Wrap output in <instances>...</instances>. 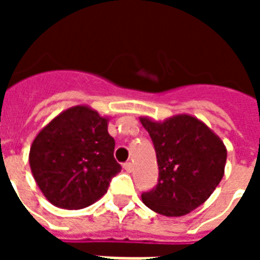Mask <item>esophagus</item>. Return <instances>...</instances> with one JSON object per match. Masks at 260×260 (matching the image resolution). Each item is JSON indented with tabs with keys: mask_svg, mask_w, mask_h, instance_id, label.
<instances>
[{
	"mask_svg": "<svg viewBox=\"0 0 260 260\" xmlns=\"http://www.w3.org/2000/svg\"><path fill=\"white\" fill-rule=\"evenodd\" d=\"M122 167H124V170L126 171V173H131V171H132V164L131 163H124Z\"/></svg>",
	"mask_w": 260,
	"mask_h": 260,
	"instance_id": "1",
	"label": "esophagus"
}]
</instances>
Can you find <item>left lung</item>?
Segmentation results:
<instances>
[{
  "instance_id": "8db88e82",
  "label": "left lung",
  "mask_w": 260,
  "mask_h": 260,
  "mask_svg": "<svg viewBox=\"0 0 260 260\" xmlns=\"http://www.w3.org/2000/svg\"><path fill=\"white\" fill-rule=\"evenodd\" d=\"M152 138L158 184L142 202L167 217L185 216L209 199L224 175L227 149L205 122L189 114L154 121L141 117Z\"/></svg>"
}]
</instances>
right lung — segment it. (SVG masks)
Masks as SVG:
<instances>
[{"label": "right lung", "instance_id": "obj_1", "mask_svg": "<svg viewBox=\"0 0 260 260\" xmlns=\"http://www.w3.org/2000/svg\"><path fill=\"white\" fill-rule=\"evenodd\" d=\"M108 117L89 106L59 113L35 138L29 164L37 186L51 205L83 209L99 201L121 171L114 158Z\"/></svg>", "mask_w": 260, "mask_h": 260}]
</instances>
